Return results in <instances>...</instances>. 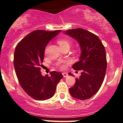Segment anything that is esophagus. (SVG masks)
<instances>
[{
    "mask_svg": "<svg viewBox=\"0 0 123 123\" xmlns=\"http://www.w3.org/2000/svg\"><path fill=\"white\" fill-rule=\"evenodd\" d=\"M62 74H63V76L64 78H67V77L68 76V73H66V72L63 73Z\"/></svg>",
    "mask_w": 123,
    "mask_h": 123,
    "instance_id": "1",
    "label": "esophagus"
}]
</instances>
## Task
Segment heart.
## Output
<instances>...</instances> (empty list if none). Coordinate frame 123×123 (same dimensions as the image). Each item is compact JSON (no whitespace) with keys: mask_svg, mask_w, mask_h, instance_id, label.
<instances>
[{"mask_svg":"<svg viewBox=\"0 0 123 123\" xmlns=\"http://www.w3.org/2000/svg\"><path fill=\"white\" fill-rule=\"evenodd\" d=\"M58 44L59 45L60 49L64 48V47H70L71 45V42L69 41V40L65 39H60L58 41ZM69 61L67 60L65 61L63 63H60L58 65V67L59 68H60L61 69H64L67 65L69 64Z\"/></svg>","mask_w":123,"mask_h":123,"instance_id":"1","label":"heart"}]
</instances>
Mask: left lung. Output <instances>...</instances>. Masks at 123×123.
<instances>
[{"label": "left lung", "mask_w": 123, "mask_h": 123, "mask_svg": "<svg viewBox=\"0 0 123 123\" xmlns=\"http://www.w3.org/2000/svg\"><path fill=\"white\" fill-rule=\"evenodd\" d=\"M65 34L76 39L81 49L80 60L72 67L81 70V75L76 78L69 93L78 99H88L98 92L105 78L107 65L105 47L97 36L82 28L69 29Z\"/></svg>", "instance_id": "left-lung-1"}]
</instances>
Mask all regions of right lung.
Listing matches in <instances>:
<instances>
[{
	"label": "right lung",
	"mask_w": 123,
	"mask_h": 123,
	"mask_svg": "<svg viewBox=\"0 0 123 123\" xmlns=\"http://www.w3.org/2000/svg\"><path fill=\"white\" fill-rule=\"evenodd\" d=\"M60 31L36 30L25 37L15 48L13 63L18 81L26 94L37 100L52 97L63 77L55 71L50 72V76H43L41 72L45 47Z\"/></svg>",
	"instance_id": "obj_1"
}]
</instances>
